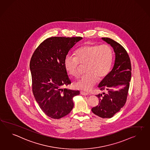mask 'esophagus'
I'll return each mask as SVG.
<instances>
[{
	"label": "esophagus",
	"mask_w": 150,
	"mask_h": 150,
	"mask_svg": "<svg viewBox=\"0 0 150 150\" xmlns=\"http://www.w3.org/2000/svg\"><path fill=\"white\" fill-rule=\"evenodd\" d=\"M81 94L82 95H84V96H86V95H88V93L87 92H84V91H81Z\"/></svg>",
	"instance_id": "esophagus-1"
}]
</instances>
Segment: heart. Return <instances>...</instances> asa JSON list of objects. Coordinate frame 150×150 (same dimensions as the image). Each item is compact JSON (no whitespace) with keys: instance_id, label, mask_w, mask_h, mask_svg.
<instances>
[{"instance_id":"heart-1","label":"heart","mask_w":150,"mask_h":150,"mask_svg":"<svg viewBox=\"0 0 150 150\" xmlns=\"http://www.w3.org/2000/svg\"><path fill=\"white\" fill-rule=\"evenodd\" d=\"M113 54L110 47L103 45L89 44L79 48L76 57L67 55L64 60L66 71L71 76H79L80 65L85 66L86 73L76 81V88L89 91L98 81L105 77L109 72L112 63Z\"/></svg>"}]
</instances>
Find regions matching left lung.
I'll list each match as a JSON object with an SVG mask.
<instances>
[{"label":"left lung","instance_id":"obj_1","mask_svg":"<svg viewBox=\"0 0 150 150\" xmlns=\"http://www.w3.org/2000/svg\"><path fill=\"white\" fill-rule=\"evenodd\" d=\"M102 39L113 48L115 60L113 69L98 85L103 93L96 96L99 103L91 109L93 113L103 119H110L123 107L127 100L131 79V60L126 50L120 43L108 38ZM124 86L119 91L114 92L112 87Z\"/></svg>","mask_w":150,"mask_h":150}]
</instances>
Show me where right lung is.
Here are the masks:
<instances>
[{
    "mask_svg": "<svg viewBox=\"0 0 150 150\" xmlns=\"http://www.w3.org/2000/svg\"><path fill=\"white\" fill-rule=\"evenodd\" d=\"M81 37H52L35 50L30 62L32 90L44 113L54 119L68 115L73 109V97L79 91L63 88L71 83L64 66L69 50Z\"/></svg>",
    "mask_w": 150,
    "mask_h": 150,
    "instance_id": "1",
    "label": "right lung"
}]
</instances>
